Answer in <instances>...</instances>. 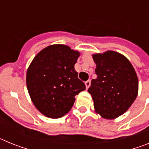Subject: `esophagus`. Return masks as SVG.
<instances>
[{"instance_id": "obj_1", "label": "esophagus", "mask_w": 149, "mask_h": 149, "mask_svg": "<svg viewBox=\"0 0 149 149\" xmlns=\"http://www.w3.org/2000/svg\"><path fill=\"white\" fill-rule=\"evenodd\" d=\"M85 86H86V89H88V88H89V86H90V81H86V82H85Z\"/></svg>"}]
</instances>
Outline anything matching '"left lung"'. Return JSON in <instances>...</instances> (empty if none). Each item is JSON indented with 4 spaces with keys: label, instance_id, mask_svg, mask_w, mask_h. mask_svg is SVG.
<instances>
[{
    "label": "left lung",
    "instance_id": "left-lung-1",
    "mask_svg": "<svg viewBox=\"0 0 149 149\" xmlns=\"http://www.w3.org/2000/svg\"><path fill=\"white\" fill-rule=\"evenodd\" d=\"M97 77L88 92L94 102L95 112L105 119L124 114L137 97L139 81L136 71L126 56L116 51L94 54Z\"/></svg>",
    "mask_w": 149,
    "mask_h": 149
}]
</instances>
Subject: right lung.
Returning <instances> with one entry per match:
<instances>
[{
    "mask_svg": "<svg viewBox=\"0 0 149 149\" xmlns=\"http://www.w3.org/2000/svg\"><path fill=\"white\" fill-rule=\"evenodd\" d=\"M80 52L56 44L40 51L29 65L26 84L30 99L41 113L59 119L70 111L75 95L86 89L74 65Z\"/></svg>",
    "mask_w": 149,
    "mask_h": 149,
    "instance_id": "add662e5",
    "label": "right lung"
}]
</instances>
